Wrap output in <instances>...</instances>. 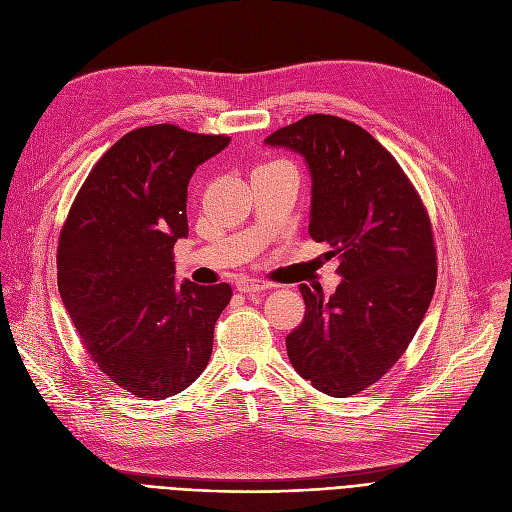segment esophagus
I'll list each match as a JSON object with an SVG mask.
<instances>
[{"label": "esophagus", "instance_id": "34e87169", "mask_svg": "<svg viewBox=\"0 0 512 512\" xmlns=\"http://www.w3.org/2000/svg\"><path fill=\"white\" fill-rule=\"evenodd\" d=\"M274 284H270V282H261V280H240L238 284H236V288L240 293H247V295H251V293H261V291H270Z\"/></svg>", "mask_w": 512, "mask_h": 512}]
</instances>
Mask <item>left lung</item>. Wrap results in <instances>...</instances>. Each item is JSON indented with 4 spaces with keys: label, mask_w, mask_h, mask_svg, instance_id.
<instances>
[{
    "label": "left lung",
    "mask_w": 512,
    "mask_h": 512,
    "mask_svg": "<svg viewBox=\"0 0 512 512\" xmlns=\"http://www.w3.org/2000/svg\"><path fill=\"white\" fill-rule=\"evenodd\" d=\"M265 144L305 159L309 236L341 259L328 299L301 284L305 316L286 337L288 360L318 391L355 395L402 358L427 314L437 282L429 215L389 150L351 121L309 115Z\"/></svg>",
    "instance_id": "obj_1"
}]
</instances>
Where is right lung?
Instances as JSON below:
<instances>
[{
    "label": "right lung",
    "mask_w": 512,
    "mask_h": 512,
    "mask_svg": "<svg viewBox=\"0 0 512 512\" xmlns=\"http://www.w3.org/2000/svg\"><path fill=\"white\" fill-rule=\"evenodd\" d=\"M230 144L175 125L129 131L83 182L58 242V291L98 368L121 389L165 399L207 368L230 284L175 282L188 236V182Z\"/></svg>",
    "instance_id": "obj_1"
}]
</instances>
